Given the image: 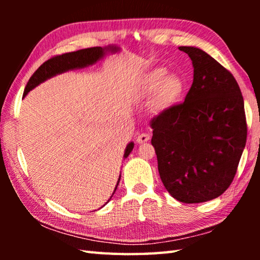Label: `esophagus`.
<instances>
[{"instance_id":"obj_1","label":"esophagus","mask_w":260,"mask_h":260,"mask_svg":"<svg viewBox=\"0 0 260 260\" xmlns=\"http://www.w3.org/2000/svg\"><path fill=\"white\" fill-rule=\"evenodd\" d=\"M149 140H150V135L144 133V134H140L138 138H136V142H138L139 144H143V143L148 142Z\"/></svg>"}]
</instances>
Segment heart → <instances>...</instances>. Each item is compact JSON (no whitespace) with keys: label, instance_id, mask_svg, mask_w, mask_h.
Masks as SVG:
<instances>
[{"label":"heart","instance_id":"heart-1","mask_svg":"<svg viewBox=\"0 0 260 260\" xmlns=\"http://www.w3.org/2000/svg\"><path fill=\"white\" fill-rule=\"evenodd\" d=\"M184 90L182 79L167 74L164 68H155L140 74L133 85V95L138 101L151 99L152 107L158 111L174 107L181 100Z\"/></svg>","mask_w":260,"mask_h":260}]
</instances>
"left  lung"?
<instances>
[{"instance_id":"8db88e82","label":"left lung","mask_w":260,"mask_h":260,"mask_svg":"<svg viewBox=\"0 0 260 260\" xmlns=\"http://www.w3.org/2000/svg\"><path fill=\"white\" fill-rule=\"evenodd\" d=\"M190 57L193 80L182 104L151 121L158 172L170 195L202 203L226 191L246 142L244 101L233 74L197 47H179Z\"/></svg>"}]
</instances>
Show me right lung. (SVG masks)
<instances>
[{"instance_id":"1","label":"right lung","mask_w":260,"mask_h":260,"mask_svg":"<svg viewBox=\"0 0 260 260\" xmlns=\"http://www.w3.org/2000/svg\"><path fill=\"white\" fill-rule=\"evenodd\" d=\"M120 48H118L116 46H108L103 48L94 47V48H87V49H81L73 52H68V54H63V55L56 56L54 58L48 59L37 70V71L34 72L33 76L30 77L27 85H26L23 98H25V96L28 94V91L34 89V88L40 85V83L45 82L46 80H48V79L57 76V74L64 73L67 71H70V70L82 69V68L89 67V65H94L98 63V61L102 60L108 54H114V52H118ZM133 148H134V142H129L127 144V147L125 149L124 158L128 157L132 150H133ZM120 177L118 179L117 186L114 188L113 193L116 191L118 184H119ZM113 193L111 195V197L113 196ZM111 197H110L109 201L111 200Z\"/></svg>"}]
</instances>
